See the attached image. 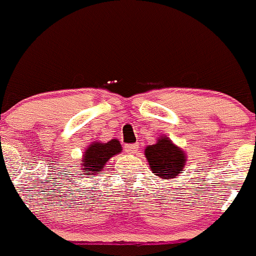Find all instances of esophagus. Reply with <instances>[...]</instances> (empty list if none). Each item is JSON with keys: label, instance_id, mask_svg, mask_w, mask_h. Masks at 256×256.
Returning a JSON list of instances; mask_svg holds the SVG:
<instances>
[{"label": "esophagus", "instance_id": "esophagus-1", "mask_svg": "<svg viewBox=\"0 0 256 256\" xmlns=\"http://www.w3.org/2000/svg\"><path fill=\"white\" fill-rule=\"evenodd\" d=\"M124 150L127 154H136L139 150V146L138 144H129V145H126Z\"/></svg>", "mask_w": 256, "mask_h": 256}]
</instances>
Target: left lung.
Returning <instances> with one entry per match:
<instances>
[{
  "instance_id": "obj_1",
  "label": "left lung",
  "mask_w": 256,
  "mask_h": 256,
  "mask_svg": "<svg viewBox=\"0 0 256 256\" xmlns=\"http://www.w3.org/2000/svg\"><path fill=\"white\" fill-rule=\"evenodd\" d=\"M144 154L151 171L164 180L177 178L186 164V152L167 136H160L155 144L145 148Z\"/></svg>"
}]
</instances>
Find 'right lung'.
<instances>
[{
  "label": "right lung",
  "instance_id": "add662e5",
  "mask_svg": "<svg viewBox=\"0 0 256 256\" xmlns=\"http://www.w3.org/2000/svg\"><path fill=\"white\" fill-rule=\"evenodd\" d=\"M122 151V145L117 139H112L107 142H94L84 151L82 160V170L86 171L84 174H95L100 173L106 166V162L114 155Z\"/></svg>",
  "mask_w": 256,
  "mask_h": 256
}]
</instances>
